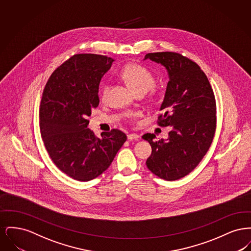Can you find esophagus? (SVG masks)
<instances>
[{"instance_id":"34e87169","label":"esophagus","mask_w":251,"mask_h":251,"mask_svg":"<svg viewBox=\"0 0 251 251\" xmlns=\"http://www.w3.org/2000/svg\"><path fill=\"white\" fill-rule=\"evenodd\" d=\"M127 137H128V140H137L140 136L138 135V134H136V133H130V134H128L127 135Z\"/></svg>"}]
</instances>
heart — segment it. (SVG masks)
<instances>
[{
    "label": "heart",
    "instance_id": "b5f03b06",
    "mask_svg": "<svg viewBox=\"0 0 251 251\" xmlns=\"http://www.w3.org/2000/svg\"><path fill=\"white\" fill-rule=\"evenodd\" d=\"M120 79L130 85L131 89L135 92L146 93L151 89L155 84V78L153 74L146 69L143 66L135 63L127 64L119 73ZM110 90V84L104 83L100 87V99L102 100H106ZM129 120H135L138 117V113L131 112L127 115Z\"/></svg>",
    "mask_w": 251,
    "mask_h": 251
}]
</instances>
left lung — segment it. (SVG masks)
I'll use <instances>...</instances> for the list:
<instances>
[{
  "label": "left lung",
  "mask_w": 251,
  "mask_h": 251,
  "mask_svg": "<svg viewBox=\"0 0 251 251\" xmlns=\"http://www.w3.org/2000/svg\"><path fill=\"white\" fill-rule=\"evenodd\" d=\"M167 69L169 81L157 123L172 127L167 140H154L145 133L152 151L146 162L156 176L176 180L188 175L207 153L216 128V104L213 88L200 66L172 51L145 55Z\"/></svg>",
  "instance_id": "left-lung-1"
}]
</instances>
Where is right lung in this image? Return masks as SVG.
<instances>
[{
	"label": "right lung",
	"mask_w": 251,
	"mask_h": 251,
	"mask_svg": "<svg viewBox=\"0 0 251 251\" xmlns=\"http://www.w3.org/2000/svg\"><path fill=\"white\" fill-rule=\"evenodd\" d=\"M113 61L75 54L52 72L42 93L39 127L45 148L55 166L76 180L102 174L127 139L118 129L98 138L87 128V117L100 103L99 84Z\"/></svg>",
	"instance_id": "add662e5"
}]
</instances>
